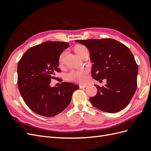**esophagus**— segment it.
Returning a JSON list of instances; mask_svg holds the SVG:
<instances>
[{
  "mask_svg": "<svg viewBox=\"0 0 151 151\" xmlns=\"http://www.w3.org/2000/svg\"><path fill=\"white\" fill-rule=\"evenodd\" d=\"M87 86H88L87 85H80V86H79V88H80L81 89H83V88H86Z\"/></svg>",
  "mask_w": 151,
  "mask_h": 151,
  "instance_id": "esophagus-1",
  "label": "esophagus"
}]
</instances>
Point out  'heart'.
<instances>
[{
    "label": "heart",
    "mask_w": 151,
    "mask_h": 151,
    "mask_svg": "<svg viewBox=\"0 0 151 151\" xmlns=\"http://www.w3.org/2000/svg\"><path fill=\"white\" fill-rule=\"evenodd\" d=\"M76 52L78 55L81 57L83 55L88 52V50L87 48L83 45H79L77 46L75 48ZM67 53V50H64L61 54L60 57H59V62L62 63L63 62V59H64L66 54ZM88 70L87 68H82L80 70H72L68 74V79L70 81L77 82V83H84L88 79Z\"/></svg>",
    "instance_id": "heart-1"
}]
</instances>
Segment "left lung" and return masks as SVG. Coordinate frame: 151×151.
Instances as JSON below:
<instances>
[{
    "label": "left lung",
    "instance_id": "left-lung-1",
    "mask_svg": "<svg viewBox=\"0 0 151 151\" xmlns=\"http://www.w3.org/2000/svg\"><path fill=\"white\" fill-rule=\"evenodd\" d=\"M88 48L92 76L98 81L106 79L104 87L97 88L96 96L89 98L98 109L116 113L124 109L137 89L138 66L133 54L125 45L113 39L76 40Z\"/></svg>",
    "mask_w": 151,
    "mask_h": 151
}]
</instances>
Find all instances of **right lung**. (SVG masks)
<instances>
[{
    "label": "right lung",
    "mask_w": 151,
    "mask_h": 151,
    "mask_svg": "<svg viewBox=\"0 0 151 151\" xmlns=\"http://www.w3.org/2000/svg\"><path fill=\"white\" fill-rule=\"evenodd\" d=\"M66 42H46L28 49L17 65V84L28 106L38 115L52 117L68 106L78 86L63 82L51 87L59 69V57L69 47Z\"/></svg>",
    "instance_id": "1"
}]
</instances>
